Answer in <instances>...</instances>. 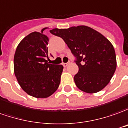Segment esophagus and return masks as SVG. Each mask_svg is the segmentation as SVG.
Segmentation results:
<instances>
[{
	"label": "esophagus",
	"instance_id": "1",
	"mask_svg": "<svg viewBox=\"0 0 128 128\" xmlns=\"http://www.w3.org/2000/svg\"><path fill=\"white\" fill-rule=\"evenodd\" d=\"M69 63H70V62H67V63H63V66H64V67H66L69 64Z\"/></svg>",
	"mask_w": 128,
	"mask_h": 128
}]
</instances>
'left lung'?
I'll list each match as a JSON object with an SVG mask.
<instances>
[{"label":"left lung","mask_w":128,"mask_h":128,"mask_svg":"<svg viewBox=\"0 0 128 128\" xmlns=\"http://www.w3.org/2000/svg\"><path fill=\"white\" fill-rule=\"evenodd\" d=\"M50 32L66 43L76 57L78 72L76 86L88 93H95L107 86L116 68L114 46L104 36L86 26L53 28Z\"/></svg>","instance_id":"1"}]
</instances>
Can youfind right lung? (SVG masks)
<instances>
[{
    "label": "right lung",
    "instance_id": "right-lung-1",
    "mask_svg": "<svg viewBox=\"0 0 128 128\" xmlns=\"http://www.w3.org/2000/svg\"><path fill=\"white\" fill-rule=\"evenodd\" d=\"M48 41L42 30L31 33L20 42L14 57V71L20 86L36 98L48 97L57 90L63 71L62 65L48 62Z\"/></svg>",
    "mask_w": 128,
    "mask_h": 128
}]
</instances>
